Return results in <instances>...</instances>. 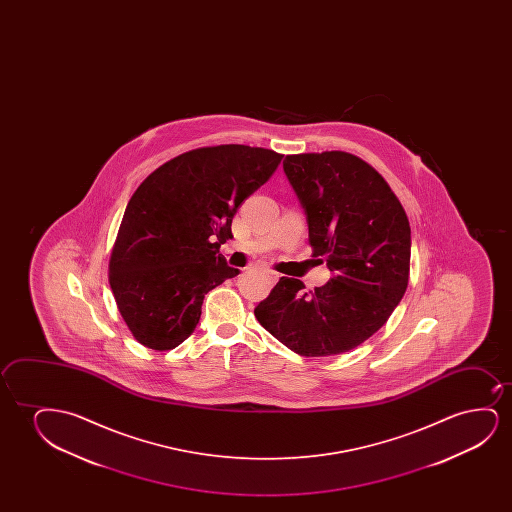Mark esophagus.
Listing matches in <instances>:
<instances>
[{"instance_id":"34e87169","label":"esophagus","mask_w":512,"mask_h":512,"mask_svg":"<svg viewBox=\"0 0 512 512\" xmlns=\"http://www.w3.org/2000/svg\"><path fill=\"white\" fill-rule=\"evenodd\" d=\"M264 274H266L267 280L271 281V283L278 281V273L273 271V269H264Z\"/></svg>"}]
</instances>
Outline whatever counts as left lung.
<instances>
[{
	"label": "left lung",
	"mask_w": 512,
	"mask_h": 512,
	"mask_svg": "<svg viewBox=\"0 0 512 512\" xmlns=\"http://www.w3.org/2000/svg\"><path fill=\"white\" fill-rule=\"evenodd\" d=\"M283 169L306 211L313 255L332 278L304 292L301 280L283 276L255 316L302 357L339 355L376 334L406 294L409 220L385 178L357 155H287Z\"/></svg>",
	"instance_id": "obj_1"
}]
</instances>
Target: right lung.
<instances>
[{"instance_id":"obj_1","label":"right lung","mask_w":512,"mask_h":512,"mask_svg":"<svg viewBox=\"0 0 512 512\" xmlns=\"http://www.w3.org/2000/svg\"><path fill=\"white\" fill-rule=\"evenodd\" d=\"M283 155L248 145L201 147L164 162L127 203L108 281L138 343L168 351L194 332L204 295L239 274L220 246L239 204Z\"/></svg>"}]
</instances>
